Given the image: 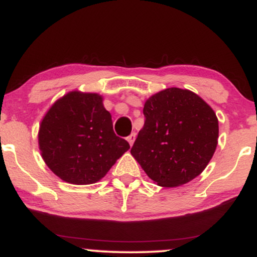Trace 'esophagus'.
<instances>
[{
    "label": "esophagus",
    "instance_id": "esophagus-1",
    "mask_svg": "<svg viewBox=\"0 0 257 257\" xmlns=\"http://www.w3.org/2000/svg\"><path fill=\"white\" fill-rule=\"evenodd\" d=\"M135 138H137V134H135V133H132V134L129 135L128 138H126V140H128L129 145H131V146H133V144H134V141H135Z\"/></svg>",
    "mask_w": 257,
    "mask_h": 257
}]
</instances>
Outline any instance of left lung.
Returning <instances> with one entry per match:
<instances>
[{"label":"left lung","mask_w":257,"mask_h":257,"mask_svg":"<svg viewBox=\"0 0 257 257\" xmlns=\"http://www.w3.org/2000/svg\"><path fill=\"white\" fill-rule=\"evenodd\" d=\"M145 124L131 153L150 179L178 187L199 175L219 139L216 113L193 91L167 88L144 105Z\"/></svg>","instance_id":"8db88e82"}]
</instances>
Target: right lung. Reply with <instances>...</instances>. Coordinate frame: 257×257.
I'll return each mask as SVG.
<instances>
[{
  "label": "right lung",
  "mask_w": 257,
  "mask_h": 257,
  "mask_svg": "<svg viewBox=\"0 0 257 257\" xmlns=\"http://www.w3.org/2000/svg\"><path fill=\"white\" fill-rule=\"evenodd\" d=\"M96 93L72 90L44 114L38 146L44 163L63 181L95 184L131 149L113 132L111 113Z\"/></svg>",
  "instance_id": "obj_1"
}]
</instances>
